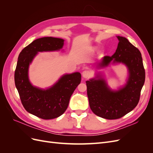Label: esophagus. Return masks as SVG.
Listing matches in <instances>:
<instances>
[{"instance_id":"obj_1","label":"esophagus","mask_w":153,"mask_h":153,"mask_svg":"<svg viewBox=\"0 0 153 153\" xmlns=\"http://www.w3.org/2000/svg\"><path fill=\"white\" fill-rule=\"evenodd\" d=\"M91 75V73L89 70H85L82 73V76L85 78H87L90 77Z\"/></svg>"}]
</instances>
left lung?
Returning a JSON list of instances; mask_svg holds the SVG:
<instances>
[{"label":"left lung","instance_id":"8db88e82","mask_svg":"<svg viewBox=\"0 0 153 153\" xmlns=\"http://www.w3.org/2000/svg\"><path fill=\"white\" fill-rule=\"evenodd\" d=\"M117 38L119 43L114 54L105 56L97 67L105 68L111 62L124 64L129 73L126 84L119 90L113 91L100 75L86 81L91 110L98 116L106 119H119L135 108L145 82V69L139 50L126 38Z\"/></svg>","mask_w":153,"mask_h":153}]
</instances>
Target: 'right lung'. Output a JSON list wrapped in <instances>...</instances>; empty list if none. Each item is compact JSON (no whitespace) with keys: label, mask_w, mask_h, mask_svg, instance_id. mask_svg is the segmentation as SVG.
Here are the masks:
<instances>
[{"label":"right lung","mask_w":153,"mask_h":153,"mask_svg":"<svg viewBox=\"0 0 153 153\" xmlns=\"http://www.w3.org/2000/svg\"><path fill=\"white\" fill-rule=\"evenodd\" d=\"M64 40L52 37L37 39L22 50L15 72V82L22 103L30 114L43 119L61 116L68 108L71 96L81 82L78 72L63 75L47 89L32 85L29 79V67L40 52L61 50Z\"/></svg>","instance_id":"add662e5"}]
</instances>
